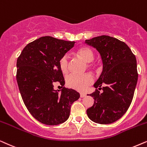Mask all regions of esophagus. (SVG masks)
I'll return each mask as SVG.
<instances>
[{
    "instance_id": "34e87169",
    "label": "esophagus",
    "mask_w": 147,
    "mask_h": 147,
    "mask_svg": "<svg viewBox=\"0 0 147 147\" xmlns=\"http://www.w3.org/2000/svg\"><path fill=\"white\" fill-rule=\"evenodd\" d=\"M85 95H86V94H85V93H80V97H85Z\"/></svg>"
}]
</instances>
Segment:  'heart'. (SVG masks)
<instances>
[{
  "label": "heart",
  "mask_w": 147,
  "mask_h": 147,
  "mask_svg": "<svg viewBox=\"0 0 147 147\" xmlns=\"http://www.w3.org/2000/svg\"><path fill=\"white\" fill-rule=\"evenodd\" d=\"M76 53L80 58L87 62H91L94 59L93 50L89 47L81 46L77 50ZM93 64H89V67H93ZM59 67L63 74H67L69 70V60L68 55L62 56L59 60ZM94 79L92 75L89 73L78 75L71 74L66 78V84L68 87L79 91H84L89 85L93 83Z\"/></svg>",
  "instance_id": "heart-1"
}]
</instances>
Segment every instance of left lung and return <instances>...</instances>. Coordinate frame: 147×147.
<instances>
[{
    "label": "left lung",
    "instance_id": "1",
    "mask_svg": "<svg viewBox=\"0 0 147 147\" xmlns=\"http://www.w3.org/2000/svg\"><path fill=\"white\" fill-rule=\"evenodd\" d=\"M85 43L96 48L103 62V71L94 87L98 89L90 94L93 106L87 109L94 122L111 124L126 112L132 102L138 81L135 55L124 42L108 36L95 37Z\"/></svg>",
    "mask_w": 147,
    "mask_h": 147
}]
</instances>
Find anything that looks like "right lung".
<instances>
[{
	"label": "right lung",
	"instance_id": "right-lung-1",
	"mask_svg": "<svg viewBox=\"0 0 147 147\" xmlns=\"http://www.w3.org/2000/svg\"><path fill=\"white\" fill-rule=\"evenodd\" d=\"M70 42L41 37L23 48L17 60V81L21 97L34 118L46 125L67 120L70 107L79 98L77 91L63 87L61 93L53 84L64 85L59 60L75 45Z\"/></svg>",
	"mask_w": 147,
	"mask_h": 147
}]
</instances>
